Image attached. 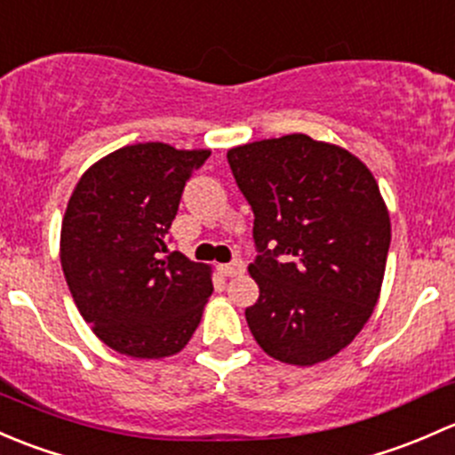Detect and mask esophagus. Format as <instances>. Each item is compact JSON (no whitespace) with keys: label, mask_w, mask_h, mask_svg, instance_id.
Returning <instances> with one entry per match:
<instances>
[{"label":"esophagus","mask_w":455,"mask_h":455,"mask_svg":"<svg viewBox=\"0 0 455 455\" xmlns=\"http://www.w3.org/2000/svg\"><path fill=\"white\" fill-rule=\"evenodd\" d=\"M217 269H219V274L226 275V278H234V275H238L245 271V262H243L241 259H234L232 262H226V265H219Z\"/></svg>","instance_id":"esophagus-1"}]
</instances>
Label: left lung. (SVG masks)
Returning a JSON list of instances; mask_svg holds the SVG:
<instances>
[{
  "label": "left lung",
  "mask_w": 455,
  "mask_h": 455,
  "mask_svg": "<svg viewBox=\"0 0 455 455\" xmlns=\"http://www.w3.org/2000/svg\"><path fill=\"white\" fill-rule=\"evenodd\" d=\"M228 164L254 212L251 335L278 362L331 359L363 329L381 291L390 217L372 172L302 133L232 148Z\"/></svg>",
  "instance_id": "8db88e82"
}]
</instances>
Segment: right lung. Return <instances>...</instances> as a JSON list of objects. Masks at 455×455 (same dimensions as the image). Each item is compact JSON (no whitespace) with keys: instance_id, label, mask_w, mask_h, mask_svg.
<instances>
[{"instance_id":"obj_1","label":"right lung","mask_w":455,"mask_h":455,"mask_svg":"<svg viewBox=\"0 0 455 455\" xmlns=\"http://www.w3.org/2000/svg\"><path fill=\"white\" fill-rule=\"evenodd\" d=\"M208 157L133 144L93 164L74 188L60 265L81 315L118 353L168 357L199 326L214 291L210 269L166 247L186 181Z\"/></svg>"}]
</instances>
